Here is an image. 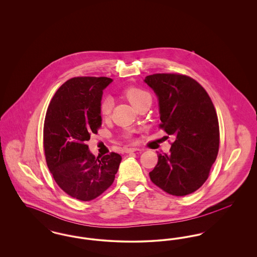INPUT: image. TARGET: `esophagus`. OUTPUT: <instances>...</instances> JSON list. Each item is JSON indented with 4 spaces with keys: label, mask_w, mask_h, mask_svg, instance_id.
Returning <instances> with one entry per match:
<instances>
[{
    "label": "esophagus",
    "mask_w": 257,
    "mask_h": 257,
    "mask_svg": "<svg viewBox=\"0 0 257 257\" xmlns=\"http://www.w3.org/2000/svg\"><path fill=\"white\" fill-rule=\"evenodd\" d=\"M136 151H140V149L136 148V147H130V148H126L125 149L126 153H132V152H136Z\"/></svg>",
    "instance_id": "obj_1"
}]
</instances>
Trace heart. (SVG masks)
<instances>
[{
  "label": "heart",
  "mask_w": 257,
  "mask_h": 257,
  "mask_svg": "<svg viewBox=\"0 0 257 257\" xmlns=\"http://www.w3.org/2000/svg\"><path fill=\"white\" fill-rule=\"evenodd\" d=\"M126 97L131 102V104L136 107L142 102H144L147 99H151L150 95L147 93V91L140 89V88H129L125 92ZM113 98L110 95H107L105 97L102 98L100 102V112L103 116H109L111 112V110L113 108Z\"/></svg>",
  "instance_id": "heart-1"
}]
</instances>
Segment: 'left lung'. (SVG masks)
<instances>
[{
    "label": "left lung",
    "mask_w": 257,
    "mask_h": 257,
    "mask_svg": "<svg viewBox=\"0 0 257 257\" xmlns=\"http://www.w3.org/2000/svg\"><path fill=\"white\" fill-rule=\"evenodd\" d=\"M144 82L158 98L160 127L175 138L170 154H158L150 179L172 196L192 194L206 181L219 151L214 105L205 89L185 75L153 74Z\"/></svg>",
    "instance_id": "8db88e82"
}]
</instances>
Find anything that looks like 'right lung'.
<instances>
[{
	"label": "right lung",
	"mask_w": 257,
	"mask_h": 257,
	"mask_svg": "<svg viewBox=\"0 0 257 257\" xmlns=\"http://www.w3.org/2000/svg\"><path fill=\"white\" fill-rule=\"evenodd\" d=\"M112 80L77 77L58 89L47 109L43 142L47 166L55 181L67 195L89 201L113 182L121 156L110 153L101 159L86 143L102 125L100 102Z\"/></svg>",
	"instance_id": "add662e5"
}]
</instances>
